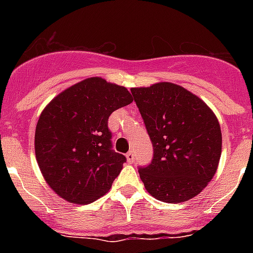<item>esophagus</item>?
<instances>
[{
	"mask_svg": "<svg viewBox=\"0 0 253 253\" xmlns=\"http://www.w3.org/2000/svg\"><path fill=\"white\" fill-rule=\"evenodd\" d=\"M126 158H127V162L128 163H132L135 159V155H134V151H128L126 154Z\"/></svg>",
	"mask_w": 253,
	"mask_h": 253,
	"instance_id": "1",
	"label": "esophagus"
}]
</instances>
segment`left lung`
Instances as JSON below:
<instances>
[{
  "label": "left lung",
  "instance_id": "obj_1",
  "mask_svg": "<svg viewBox=\"0 0 253 253\" xmlns=\"http://www.w3.org/2000/svg\"><path fill=\"white\" fill-rule=\"evenodd\" d=\"M154 146L140 180L156 200L180 204L200 194L211 181L222 154V132L215 114L196 94L172 83L132 87Z\"/></svg>",
  "mask_w": 253,
  "mask_h": 253
}]
</instances>
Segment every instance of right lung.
Wrapping results in <instances>:
<instances>
[{
	"label": "right lung",
	"instance_id": "obj_1",
	"mask_svg": "<svg viewBox=\"0 0 253 253\" xmlns=\"http://www.w3.org/2000/svg\"><path fill=\"white\" fill-rule=\"evenodd\" d=\"M132 102L125 86L90 77L57 94L35 128V156L45 182L71 204L106 194L126 158L113 150L107 119Z\"/></svg>",
	"mask_w": 253,
	"mask_h": 253
}]
</instances>
